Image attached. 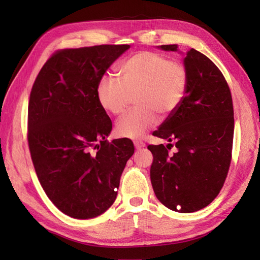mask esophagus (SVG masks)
<instances>
[{"label": "esophagus", "instance_id": "esophagus-1", "mask_svg": "<svg viewBox=\"0 0 260 260\" xmlns=\"http://www.w3.org/2000/svg\"><path fill=\"white\" fill-rule=\"evenodd\" d=\"M135 146H136L137 149H141V148H144L146 145H145L144 142H141V141H136Z\"/></svg>", "mask_w": 260, "mask_h": 260}]
</instances>
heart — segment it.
Segmentation results:
<instances>
[{
	"instance_id": "b5f03b06",
	"label": "heart",
	"mask_w": 260,
	"mask_h": 260,
	"mask_svg": "<svg viewBox=\"0 0 260 260\" xmlns=\"http://www.w3.org/2000/svg\"><path fill=\"white\" fill-rule=\"evenodd\" d=\"M120 80L103 76L98 84V99L105 111L120 115L136 94V108L116 124L117 135L139 139L157 122V113L165 116L182 103L187 88V72L181 62L164 55L142 51L133 54L119 66Z\"/></svg>"
}]
</instances>
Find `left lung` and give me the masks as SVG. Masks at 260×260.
I'll return each instance as SVG.
<instances>
[{"label": "left lung", "instance_id": "obj_1", "mask_svg": "<svg viewBox=\"0 0 260 260\" xmlns=\"http://www.w3.org/2000/svg\"><path fill=\"white\" fill-rule=\"evenodd\" d=\"M177 44L160 45L177 51ZM185 96L153 135L175 142L148 145L153 154L151 181L156 198L167 208L193 212L208 206L221 190L232 158L233 103L229 85L207 56L185 53Z\"/></svg>", "mask_w": 260, "mask_h": 260}]
</instances>
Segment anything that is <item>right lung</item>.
I'll use <instances>...</instances> for the list:
<instances>
[{
  "instance_id": "1",
  "label": "right lung",
  "mask_w": 260,
  "mask_h": 260,
  "mask_svg": "<svg viewBox=\"0 0 260 260\" xmlns=\"http://www.w3.org/2000/svg\"><path fill=\"white\" fill-rule=\"evenodd\" d=\"M130 48L62 49L37 76L28 105V145L41 186L65 215L90 219L113 205L131 140L105 139L112 120L98 99L106 70Z\"/></svg>"
}]
</instances>
